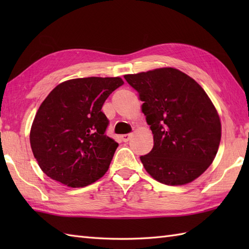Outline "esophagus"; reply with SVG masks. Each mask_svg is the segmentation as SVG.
<instances>
[{"label": "esophagus", "mask_w": 249, "mask_h": 249, "mask_svg": "<svg viewBox=\"0 0 249 249\" xmlns=\"http://www.w3.org/2000/svg\"><path fill=\"white\" fill-rule=\"evenodd\" d=\"M131 136H133L131 134H126V135H123V136H122V140H123L124 142H127V141L131 138Z\"/></svg>", "instance_id": "34e87169"}]
</instances>
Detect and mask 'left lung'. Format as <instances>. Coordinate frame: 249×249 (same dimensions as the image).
<instances>
[{
	"label": "left lung",
	"instance_id": "1",
	"mask_svg": "<svg viewBox=\"0 0 249 249\" xmlns=\"http://www.w3.org/2000/svg\"><path fill=\"white\" fill-rule=\"evenodd\" d=\"M124 78L139 93L154 137L152 151L140 156L147 173L166 185L200 177L213 162L221 137L218 113L204 89L171 67Z\"/></svg>",
	"mask_w": 249,
	"mask_h": 249
}]
</instances>
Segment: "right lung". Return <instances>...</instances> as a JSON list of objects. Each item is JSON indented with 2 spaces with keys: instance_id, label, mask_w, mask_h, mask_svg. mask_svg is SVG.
Wrapping results in <instances>:
<instances>
[{
  "instance_id": "right-lung-1",
  "label": "right lung",
  "mask_w": 249,
  "mask_h": 249,
  "mask_svg": "<svg viewBox=\"0 0 249 249\" xmlns=\"http://www.w3.org/2000/svg\"><path fill=\"white\" fill-rule=\"evenodd\" d=\"M119 77L79 78L55 87L32 124L34 157L47 176L71 187H84L107 172L119 144L106 135L105 100L123 84Z\"/></svg>"
}]
</instances>
